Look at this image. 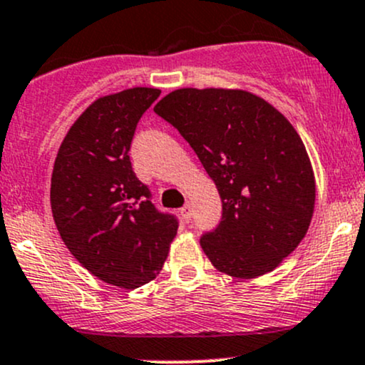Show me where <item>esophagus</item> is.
Segmentation results:
<instances>
[{
  "label": "esophagus",
  "instance_id": "esophagus-1",
  "mask_svg": "<svg viewBox=\"0 0 365 365\" xmlns=\"http://www.w3.org/2000/svg\"><path fill=\"white\" fill-rule=\"evenodd\" d=\"M180 213H182V218L185 220V222H190V216H192V213H190V202H187L185 206H183L182 210H180Z\"/></svg>",
  "mask_w": 365,
  "mask_h": 365
}]
</instances>
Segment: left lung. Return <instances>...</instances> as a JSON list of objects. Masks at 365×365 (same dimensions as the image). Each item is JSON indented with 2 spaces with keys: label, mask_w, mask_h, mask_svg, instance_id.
<instances>
[{
  "label": "left lung",
  "mask_w": 365,
  "mask_h": 365,
  "mask_svg": "<svg viewBox=\"0 0 365 365\" xmlns=\"http://www.w3.org/2000/svg\"><path fill=\"white\" fill-rule=\"evenodd\" d=\"M197 154L222 199V222L201 247L237 279L268 274L298 247L315 207V176L298 131L246 90L180 88L155 103Z\"/></svg>",
  "instance_id": "1"
}]
</instances>
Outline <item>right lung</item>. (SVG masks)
Masks as SVG:
<instances>
[{"instance_id": "add662e5", "label": "right lung", "mask_w": 365, "mask_h": 365, "mask_svg": "<svg viewBox=\"0 0 365 365\" xmlns=\"http://www.w3.org/2000/svg\"><path fill=\"white\" fill-rule=\"evenodd\" d=\"M159 95L137 86L95 100L67 131L51 173L63 244L90 274L123 289L158 277L178 230L149 201L128 155L137 123Z\"/></svg>"}]
</instances>
